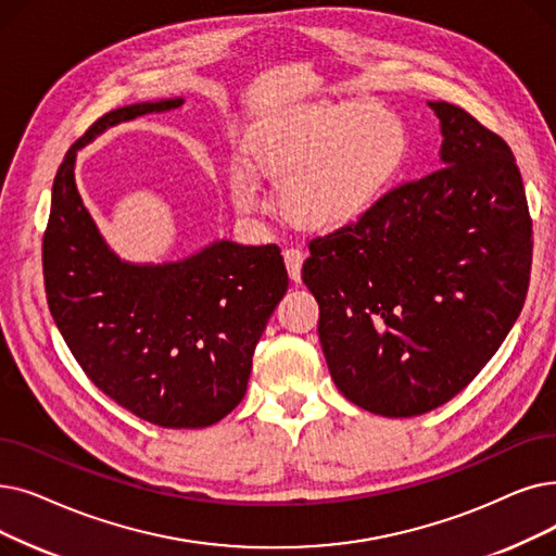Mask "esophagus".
Here are the masks:
<instances>
[{
  "label": "esophagus",
  "mask_w": 556,
  "mask_h": 556,
  "mask_svg": "<svg viewBox=\"0 0 556 556\" xmlns=\"http://www.w3.org/2000/svg\"><path fill=\"white\" fill-rule=\"evenodd\" d=\"M283 261H286V268H288V277H291L293 281H300L304 252L298 250V248H286L283 250Z\"/></svg>",
  "instance_id": "34e87169"
}]
</instances>
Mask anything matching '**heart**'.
<instances>
[{
    "label": "heart",
    "instance_id": "obj_1",
    "mask_svg": "<svg viewBox=\"0 0 556 556\" xmlns=\"http://www.w3.org/2000/svg\"><path fill=\"white\" fill-rule=\"evenodd\" d=\"M248 150L258 173L281 184V211L302 229L356 223L402 170L408 134L402 117L379 104L302 106L258 125ZM238 211L258 204V181L245 163L229 175Z\"/></svg>",
    "mask_w": 556,
    "mask_h": 556
}]
</instances>
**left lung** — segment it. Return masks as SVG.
<instances>
[{"label": "left lung", "instance_id": "8db88e82", "mask_svg": "<svg viewBox=\"0 0 556 556\" xmlns=\"http://www.w3.org/2000/svg\"><path fill=\"white\" fill-rule=\"evenodd\" d=\"M429 106L441 170L311 238L302 265L336 389L386 418L462 393L511 331L532 273V215L511 148L462 106Z\"/></svg>", "mask_w": 556, "mask_h": 556}]
</instances>
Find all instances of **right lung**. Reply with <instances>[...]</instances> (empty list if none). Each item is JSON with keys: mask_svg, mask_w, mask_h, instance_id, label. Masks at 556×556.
Masks as SVG:
<instances>
[{"mask_svg": "<svg viewBox=\"0 0 556 556\" xmlns=\"http://www.w3.org/2000/svg\"><path fill=\"white\" fill-rule=\"evenodd\" d=\"M181 104L142 102L102 115L59 165L42 236L47 304L72 356L115 404L167 429L208 427L233 412L288 288L277 245L218 240L163 265H131L106 248L75 184L77 150L106 127Z\"/></svg>", "mask_w": 556, "mask_h": 556, "instance_id": "add662e5", "label": "right lung"}]
</instances>
